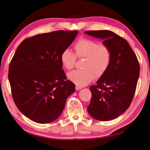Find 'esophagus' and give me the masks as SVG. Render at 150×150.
<instances>
[{"label":"esophagus","instance_id":"obj_1","mask_svg":"<svg viewBox=\"0 0 150 150\" xmlns=\"http://www.w3.org/2000/svg\"><path fill=\"white\" fill-rule=\"evenodd\" d=\"M82 89V88L81 87H80V86H76V90H77V91H78V90H80V89Z\"/></svg>","mask_w":150,"mask_h":150}]
</instances>
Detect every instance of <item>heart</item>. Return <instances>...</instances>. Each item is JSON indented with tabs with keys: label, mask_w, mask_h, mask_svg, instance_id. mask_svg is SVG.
I'll return each instance as SVG.
<instances>
[{
	"label": "heart",
	"mask_w": 150,
	"mask_h": 150,
	"mask_svg": "<svg viewBox=\"0 0 150 150\" xmlns=\"http://www.w3.org/2000/svg\"><path fill=\"white\" fill-rule=\"evenodd\" d=\"M75 54L69 49L63 51L60 56L61 64L65 69L73 68L76 56L84 58L83 70H75L68 73L67 78L78 86L88 85L93 80L94 76L99 78L105 73L110 65L112 53L106 46L101 45L94 40L81 39L74 45Z\"/></svg>",
	"instance_id": "1"
}]
</instances>
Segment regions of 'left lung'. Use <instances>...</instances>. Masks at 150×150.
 <instances>
[{"mask_svg": "<svg viewBox=\"0 0 150 150\" xmlns=\"http://www.w3.org/2000/svg\"><path fill=\"white\" fill-rule=\"evenodd\" d=\"M84 34L103 40L110 49V65L89 88L92 93L88 111L93 118L110 121L120 116L130 106L139 76V64L125 39L110 30H89Z\"/></svg>", "mask_w": 150, "mask_h": 150, "instance_id": "obj_1", "label": "left lung"}]
</instances>
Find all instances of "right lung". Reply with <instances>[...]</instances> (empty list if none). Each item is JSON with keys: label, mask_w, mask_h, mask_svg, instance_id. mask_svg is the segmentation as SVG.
<instances>
[{"label": "right lung", "mask_w": 150, "mask_h": 150, "mask_svg": "<svg viewBox=\"0 0 150 150\" xmlns=\"http://www.w3.org/2000/svg\"><path fill=\"white\" fill-rule=\"evenodd\" d=\"M78 30H57L26 39L10 63L8 80L16 105L40 124L57 119L75 85L66 80L60 56L74 41Z\"/></svg>", "instance_id": "1"}]
</instances>
